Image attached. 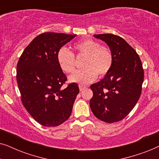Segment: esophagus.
<instances>
[{
    "label": "esophagus",
    "instance_id": "34e87169",
    "mask_svg": "<svg viewBox=\"0 0 159 159\" xmlns=\"http://www.w3.org/2000/svg\"><path fill=\"white\" fill-rule=\"evenodd\" d=\"M79 88H80V91H82V90H84V89L86 88V87L85 86H83V85H79Z\"/></svg>",
    "mask_w": 159,
    "mask_h": 159
}]
</instances>
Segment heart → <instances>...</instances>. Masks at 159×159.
<instances>
[{"label": "heart", "instance_id": "1", "mask_svg": "<svg viewBox=\"0 0 159 159\" xmlns=\"http://www.w3.org/2000/svg\"><path fill=\"white\" fill-rule=\"evenodd\" d=\"M78 57L84 56L82 62L84 69L76 71L69 77V81L82 84L93 81L97 75L104 77L109 73L114 62V56L109 48L101 45L92 39H84L74 45ZM57 61L60 68L66 73L73 72L75 69V57L66 48H61L57 53Z\"/></svg>", "mask_w": 159, "mask_h": 159}]
</instances>
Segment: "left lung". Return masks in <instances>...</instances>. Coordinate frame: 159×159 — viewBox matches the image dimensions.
<instances>
[{
    "label": "left lung",
    "instance_id": "8db88e82",
    "mask_svg": "<svg viewBox=\"0 0 159 159\" xmlns=\"http://www.w3.org/2000/svg\"><path fill=\"white\" fill-rule=\"evenodd\" d=\"M109 46L114 62L109 73L93 84L90 106L93 114L107 123L121 121L129 114L142 92L144 71L138 54L122 38L113 34H94Z\"/></svg>",
    "mask_w": 159,
    "mask_h": 159
}]
</instances>
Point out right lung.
Returning <instances> with one entry per match:
<instances>
[{
	"label": "right lung",
	"mask_w": 159,
	"mask_h": 159,
	"mask_svg": "<svg viewBox=\"0 0 159 159\" xmlns=\"http://www.w3.org/2000/svg\"><path fill=\"white\" fill-rule=\"evenodd\" d=\"M76 34L45 32L37 36L23 51L16 66V81L26 110L37 122L56 127L70 116L80 92L77 83L67 81L57 61L61 48Z\"/></svg>",
	"instance_id": "right-lung-1"
}]
</instances>
